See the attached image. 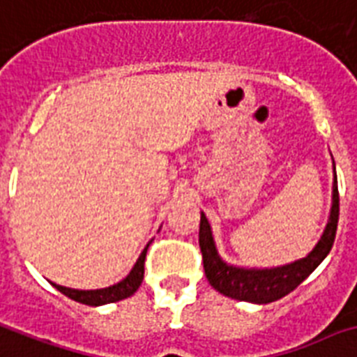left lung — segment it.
Returning a JSON list of instances; mask_svg holds the SVG:
<instances>
[{
	"instance_id": "8db88e82",
	"label": "left lung",
	"mask_w": 357,
	"mask_h": 357,
	"mask_svg": "<svg viewBox=\"0 0 357 357\" xmlns=\"http://www.w3.org/2000/svg\"><path fill=\"white\" fill-rule=\"evenodd\" d=\"M337 221L339 192L337 178H335L330 221H328L319 243L315 245V249L306 258L284 265V267H275V269H241V267L225 264L223 259L219 258L212 238V228H210L206 215L201 213L199 247H201L202 265H204L208 282L213 289H218L225 296H230L236 301L255 302V304H269V302L278 301L301 286L302 282L317 269V265L326 258L332 249L333 239H335Z\"/></svg>"
}]
</instances>
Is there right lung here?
Returning <instances> with one entry per match:
<instances>
[{
	"instance_id": "1",
	"label": "right lung",
	"mask_w": 357,
	"mask_h": 357,
	"mask_svg": "<svg viewBox=\"0 0 357 357\" xmlns=\"http://www.w3.org/2000/svg\"><path fill=\"white\" fill-rule=\"evenodd\" d=\"M147 247H149V245H147ZM147 247H145L144 252L139 255L138 261L134 264L132 271L127 275V278H123L119 284H114V286L105 287V289H92V291H79V289H70V287L56 286V284H53V286H55L61 293H64L66 296H70L71 301L81 302V304H88V306H102V304H110V302L123 301L127 296L134 295L136 289L142 286Z\"/></svg>"
}]
</instances>
